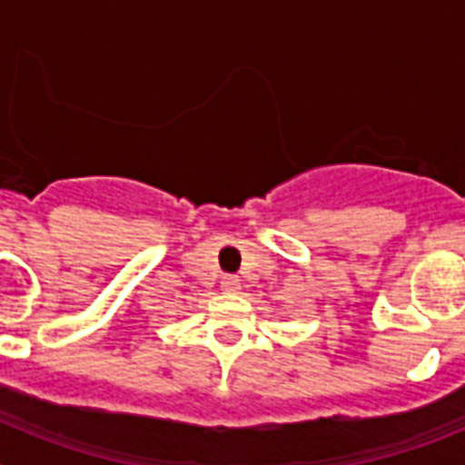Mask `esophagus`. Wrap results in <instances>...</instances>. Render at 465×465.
<instances>
[{"label":"esophagus","mask_w":465,"mask_h":465,"mask_svg":"<svg viewBox=\"0 0 465 465\" xmlns=\"http://www.w3.org/2000/svg\"><path fill=\"white\" fill-rule=\"evenodd\" d=\"M221 289H223L225 293H237V291H240V279H237V277H223V279H221Z\"/></svg>","instance_id":"obj_1"}]
</instances>
